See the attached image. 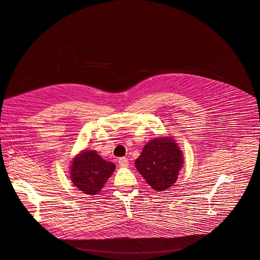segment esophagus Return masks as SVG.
I'll return each mask as SVG.
<instances>
[{
	"label": "esophagus",
	"mask_w": 260,
	"mask_h": 260,
	"mask_svg": "<svg viewBox=\"0 0 260 260\" xmlns=\"http://www.w3.org/2000/svg\"><path fill=\"white\" fill-rule=\"evenodd\" d=\"M118 163H119V165H120L121 167H126V166H128L129 161H128L127 158L123 157V158H119V159H118Z\"/></svg>",
	"instance_id": "esophagus-1"
}]
</instances>
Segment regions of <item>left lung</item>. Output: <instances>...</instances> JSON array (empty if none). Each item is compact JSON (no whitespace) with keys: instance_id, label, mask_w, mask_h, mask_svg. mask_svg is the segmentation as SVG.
<instances>
[{"instance_id":"1","label":"left lung","mask_w":260,"mask_h":260,"mask_svg":"<svg viewBox=\"0 0 260 260\" xmlns=\"http://www.w3.org/2000/svg\"><path fill=\"white\" fill-rule=\"evenodd\" d=\"M183 164V153L173 137H158L148 141L136 159L135 166L145 181L155 190L172 186Z\"/></svg>"}]
</instances>
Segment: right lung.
<instances>
[{"label":"right lung","mask_w":260,"mask_h":260,"mask_svg":"<svg viewBox=\"0 0 260 260\" xmlns=\"http://www.w3.org/2000/svg\"><path fill=\"white\" fill-rule=\"evenodd\" d=\"M116 165L103 160L96 150H83L72 161L71 179L84 193L97 194L111 177Z\"/></svg>","instance_id":"1"}]
</instances>
